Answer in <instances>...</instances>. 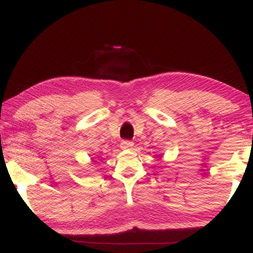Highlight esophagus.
<instances>
[{"label":"esophagus","mask_w":253,"mask_h":253,"mask_svg":"<svg viewBox=\"0 0 253 253\" xmlns=\"http://www.w3.org/2000/svg\"><path fill=\"white\" fill-rule=\"evenodd\" d=\"M134 146V143L130 142V140H123L121 143V148L122 149H129Z\"/></svg>","instance_id":"obj_1"}]
</instances>
